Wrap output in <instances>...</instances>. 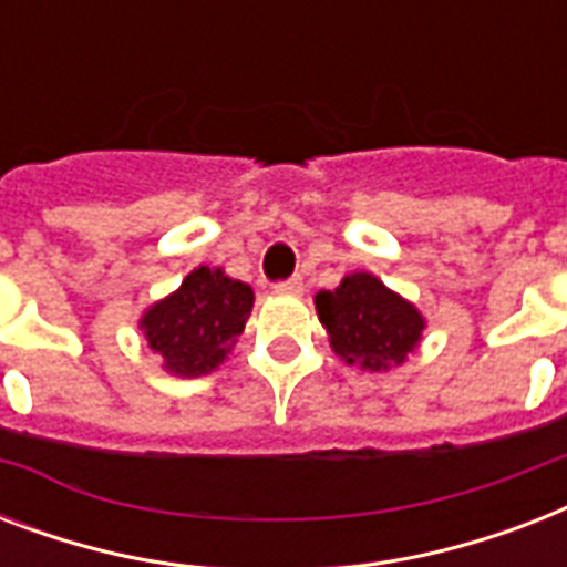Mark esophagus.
<instances>
[{"instance_id": "esophagus-1", "label": "esophagus", "mask_w": 567, "mask_h": 567, "mask_svg": "<svg viewBox=\"0 0 567 567\" xmlns=\"http://www.w3.org/2000/svg\"><path fill=\"white\" fill-rule=\"evenodd\" d=\"M276 293H302V279L300 276H291V279H282V282L274 285Z\"/></svg>"}]
</instances>
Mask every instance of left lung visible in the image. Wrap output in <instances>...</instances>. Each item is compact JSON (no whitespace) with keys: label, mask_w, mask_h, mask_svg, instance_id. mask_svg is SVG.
<instances>
[{"label":"left lung","mask_w":567,"mask_h":567,"mask_svg":"<svg viewBox=\"0 0 567 567\" xmlns=\"http://www.w3.org/2000/svg\"><path fill=\"white\" fill-rule=\"evenodd\" d=\"M315 306L332 350L368 371L403 364L405 355L421 341L423 318L417 309L388 291L371 274L347 276L336 291H320Z\"/></svg>","instance_id":"left-lung-1"}]
</instances>
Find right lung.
<instances>
[{
    "instance_id": "add662e5",
    "label": "right lung",
    "mask_w": 567,
    "mask_h": 567,
    "mask_svg": "<svg viewBox=\"0 0 567 567\" xmlns=\"http://www.w3.org/2000/svg\"><path fill=\"white\" fill-rule=\"evenodd\" d=\"M252 311V288L220 267H196L167 300L146 311L141 327L176 377H203L226 359Z\"/></svg>"
}]
</instances>
